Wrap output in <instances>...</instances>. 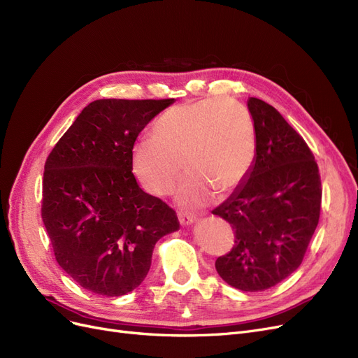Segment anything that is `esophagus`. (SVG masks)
Wrapping results in <instances>:
<instances>
[{
  "instance_id": "obj_1",
  "label": "esophagus",
  "mask_w": 358,
  "mask_h": 358,
  "mask_svg": "<svg viewBox=\"0 0 358 358\" xmlns=\"http://www.w3.org/2000/svg\"><path fill=\"white\" fill-rule=\"evenodd\" d=\"M178 221L182 227H187V226H192V224L196 221V217L194 215H190V214H182L180 213L178 214Z\"/></svg>"
}]
</instances>
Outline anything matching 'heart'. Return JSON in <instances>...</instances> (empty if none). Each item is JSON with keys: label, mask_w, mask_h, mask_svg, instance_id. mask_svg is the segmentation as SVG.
Returning <instances> with one entry per match:
<instances>
[{"label": "heart", "mask_w": 358, "mask_h": 358, "mask_svg": "<svg viewBox=\"0 0 358 358\" xmlns=\"http://www.w3.org/2000/svg\"><path fill=\"white\" fill-rule=\"evenodd\" d=\"M257 157L254 119L242 104L224 99L186 103L166 110L153 127V138L143 137L131 148V171L140 186L162 197L181 177L177 193L184 206H201L214 192L227 196L248 178Z\"/></svg>", "instance_id": "heart-1"}]
</instances>
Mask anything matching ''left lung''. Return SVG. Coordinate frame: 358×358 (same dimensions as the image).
<instances>
[{"mask_svg":"<svg viewBox=\"0 0 358 358\" xmlns=\"http://www.w3.org/2000/svg\"><path fill=\"white\" fill-rule=\"evenodd\" d=\"M248 109L257 157L242 186L213 210L236 233L215 268L230 286L262 292L301 266L319 224L322 181L307 143L273 106L250 97Z\"/></svg>","mask_w":358,"mask_h":358,"instance_id":"8db88e82","label":"left lung"}]
</instances>
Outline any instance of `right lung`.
I'll list each match as a JSON object with an SVG mask.
<instances>
[{
  "label": "right lung",
  "mask_w": 358,
  "mask_h": 358,
  "mask_svg": "<svg viewBox=\"0 0 358 358\" xmlns=\"http://www.w3.org/2000/svg\"><path fill=\"white\" fill-rule=\"evenodd\" d=\"M174 99L90 103L47 157L43 221L59 266L84 289L122 296L145 279L156 242L180 229L165 202L140 189L131 148Z\"/></svg>",
  "instance_id": "obj_1"
}]
</instances>
